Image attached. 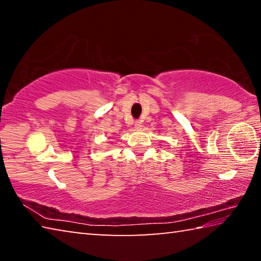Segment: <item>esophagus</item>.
Masks as SVG:
<instances>
[{"label":"esophagus","instance_id":"1","mask_svg":"<svg viewBox=\"0 0 261 261\" xmlns=\"http://www.w3.org/2000/svg\"><path fill=\"white\" fill-rule=\"evenodd\" d=\"M141 127H143V123H141V121L135 122V129L136 130H141Z\"/></svg>","mask_w":261,"mask_h":261}]
</instances>
